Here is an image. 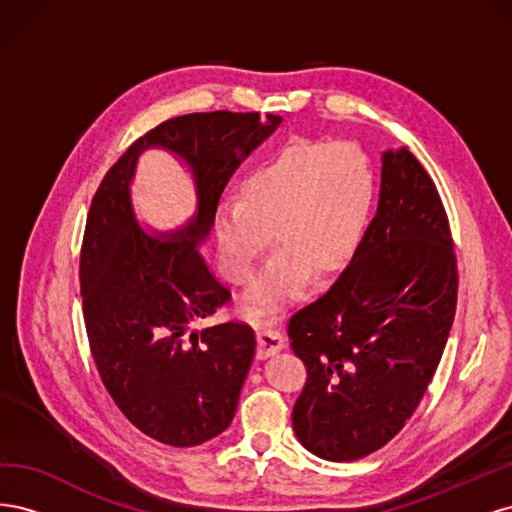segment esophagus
Listing matches in <instances>:
<instances>
[{
  "label": "esophagus",
  "mask_w": 512,
  "mask_h": 512,
  "mask_svg": "<svg viewBox=\"0 0 512 512\" xmlns=\"http://www.w3.org/2000/svg\"><path fill=\"white\" fill-rule=\"evenodd\" d=\"M256 339H258V350H256L258 359H269V356L284 350V346H286L284 335L280 331H273V329H258Z\"/></svg>",
  "instance_id": "34e87169"
}]
</instances>
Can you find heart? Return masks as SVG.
Wrapping results in <instances>:
<instances>
[{"label": "heart", "mask_w": 512, "mask_h": 512, "mask_svg": "<svg viewBox=\"0 0 512 512\" xmlns=\"http://www.w3.org/2000/svg\"><path fill=\"white\" fill-rule=\"evenodd\" d=\"M376 203V173L367 153L348 141L297 138L247 170L237 203L215 209L213 235L232 282L245 284L269 245L267 262L247 305L277 314L312 280L346 265Z\"/></svg>", "instance_id": "heart-1"}]
</instances>
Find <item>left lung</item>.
Listing matches in <instances>:
<instances>
[{
    "mask_svg": "<svg viewBox=\"0 0 512 512\" xmlns=\"http://www.w3.org/2000/svg\"><path fill=\"white\" fill-rule=\"evenodd\" d=\"M457 307V260L436 183L382 153L376 218L339 280L288 324L307 382L292 427L309 453L354 461L406 425L436 374Z\"/></svg>",
    "mask_w": 512,
    "mask_h": 512,
    "instance_id": "1",
    "label": "left lung"
}]
</instances>
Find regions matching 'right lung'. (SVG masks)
<instances>
[{"instance_id": "right-lung-1", "label": "right lung", "mask_w": 512, "mask_h": 512, "mask_svg": "<svg viewBox=\"0 0 512 512\" xmlns=\"http://www.w3.org/2000/svg\"><path fill=\"white\" fill-rule=\"evenodd\" d=\"M280 123V115L230 111L168 119L130 145L91 200L81 250L89 348L117 408L162 444H203L237 412L256 335L243 322L194 329L230 299L198 247L232 173ZM147 148L173 152L193 173L197 213L177 231L135 218L131 183Z\"/></svg>"}]
</instances>
